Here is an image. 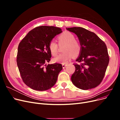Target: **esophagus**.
<instances>
[{
    "label": "esophagus",
    "instance_id": "obj_1",
    "mask_svg": "<svg viewBox=\"0 0 120 120\" xmlns=\"http://www.w3.org/2000/svg\"><path fill=\"white\" fill-rule=\"evenodd\" d=\"M67 64H62V66H63V68H66L67 66Z\"/></svg>",
    "mask_w": 120,
    "mask_h": 120
}]
</instances>
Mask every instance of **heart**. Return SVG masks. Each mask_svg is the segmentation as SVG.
Returning <instances> with one entry per match:
<instances>
[{
	"instance_id": "1",
	"label": "heart",
	"mask_w": 120,
	"mask_h": 120,
	"mask_svg": "<svg viewBox=\"0 0 120 120\" xmlns=\"http://www.w3.org/2000/svg\"><path fill=\"white\" fill-rule=\"evenodd\" d=\"M60 45L66 44L63 52L59 56L53 59L54 62L66 64L70 61L74 56H78L80 53L81 46L79 43L75 41L74 35L69 32H64L59 36L57 38ZM49 50L54 56H57L58 53V45L56 42L52 41L49 45Z\"/></svg>"
}]
</instances>
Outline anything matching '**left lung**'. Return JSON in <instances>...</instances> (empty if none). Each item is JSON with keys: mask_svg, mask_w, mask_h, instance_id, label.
Listing matches in <instances>:
<instances>
[{"mask_svg": "<svg viewBox=\"0 0 120 120\" xmlns=\"http://www.w3.org/2000/svg\"><path fill=\"white\" fill-rule=\"evenodd\" d=\"M77 35L81 46L75 64V70L71 77L78 88L86 90L96 88L102 81L109 63L105 42L93 32L81 27L66 28Z\"/></svg>", "mask_w": 120, "mask_h": 120, "instance_id": "left-lung-1", "label": "left lung"}]
</instances>
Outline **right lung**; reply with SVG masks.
<instances>
[{"label": "right lung", "mask_w": 120, "mask_h": 120, "mask_svg": "<svg viewBox=\"0 0 120 120\" xmlns=\"http://www.w3.org/2000/svg\"><path fill=\"white\" fill-rule=\"evenodd\" d=\"M62 32L59 27L41 26L30 31L18 47L17 64L25 84L39 91L49 90L56 84L61 64L49 63L52 54L50 42Z\"/></svg>", "instance_id": "right-lung-1"}]
</instances>
